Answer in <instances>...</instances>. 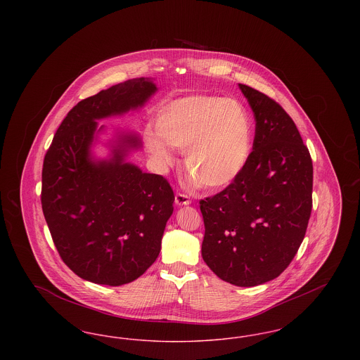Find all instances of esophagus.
Returning <instances> with one entry per match:
<instances>
[{
  "label": "esophagus",
  "instance_id": "34e87169",
  "mask_svg": "<svg viewBox=\"0 0 360 360\" xmlns=\"http://www.w3.org/2000/svg\"><path fill=\"white\" fill-rule=\"evenodd\" d=\"M191 202L190 197L185 193H176L175 194V204L178 206L188 205Z\"/></svg>",
  "mask_w": 360,
  "mask_h": 360
}]
</instances>
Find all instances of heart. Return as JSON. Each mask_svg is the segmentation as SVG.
Here are the masks:
<instances>
[{"label":"heart","mask_w":360,"mask_h":360,"mask_svg":"<svg viewBox=\"0 0 360 360\" xmlns=\"http://www.w3.org/2000/svg\"><path fill=\"white\" fill-rule=\"evenodd\" d=\"M155 131L144 143L155 159L167 166V148L185 153L188 176L202 188L217 190L233 184L252 151V122L247 109L233 98L194 94L174 100L156 115Z\"/></svg>","instance_id":"1"}]
</instances>
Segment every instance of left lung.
Instances as JSON below:
<instances>
[{
	"instance_id": "8db88e82",
	"label": "left lung",
	"mask_w": 360,
	"mask_h": 360,
	"mask_svg": "<svg viewBox=\"0 0 360 360\" xmlns=\"http://www.w3.org/2000/svg\"><path fill=\"white\" fill-rule=\"evenodd\" d=\"M239 87L255 117L252 151L233 184L200 201L202 257L220 279L251 288L282 274L305 238L313 165L285 109L250 86Z\"/></svg>"
}]
</instances>
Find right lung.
<instances>
[{
  "instance_id": "add662e5",
  "label": "right lung",
  "mask_w": 360,
  "mask_h": 360,
  "mask_svg": "<svg viewBox=\"0 0 360 360\" xmlns=\"http://www.w3.org/2000/svg\"><path fill=\"white\" fill-rule=\"evenodd\" d=\"M155 91L150 78H135L79 101L44 156V219L62 260L89 282L129 283L160 252L174 191L162 175L124 162L129 150L140 147L139 137L120 136L109 160L90 156L97 120L137 109Z\"/></svg>"
}]
</instances>
